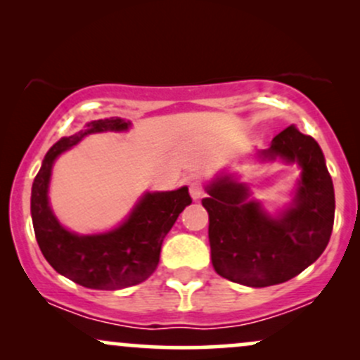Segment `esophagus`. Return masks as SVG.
<instances>
[{"instance_id":"34e87169","label":"esophagus","mask_w":360,"mask_h":360,"mask_svg":"<svg viewBox=\"0 0 360 360\" xmlns=\"http://www.w3.org/2000/svg\"><path fill=\"white\" fill-rule=\"evenodd\" d=\"M189 194H191V198L194 201L201 200V198H203V194H205L203 186L198 183V181H191V183H189Z\"/></svg>"}]
</instances>
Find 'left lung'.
I'll return each instance as SVG.
<instances>
[{
	"label": "left lung",
	"mask_w": 360,
	"mask_h": 360,
	"mask_svg": "<svg viewBox=\"0 0 360 360\" xmlns=\"http://www.w3.org/2000/svg\"><path fill=\"white\" fill-rule=\"evenodd\" d=\"M257 159L300 166L298 188L286 208L271 214L233 174L206 184L208 198L201 201L210 217L214 271L249 288L286 283L311 266L328 245L335 217L332 177L315 139L291 125Z\"/></svg>",
	"instance_id": "1"
}]
</instances>
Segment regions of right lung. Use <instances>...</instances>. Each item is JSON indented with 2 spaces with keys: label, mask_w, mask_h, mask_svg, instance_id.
Wrapping results in <instances>:
<instances>
[{
  "label": "right lung",
  "mask_w": 360,
  "mask_h": 360,
  "mask_svg": "<svg viewBox=\"0 0 360 360\" xmlns=\"http://www.w3.org/2000/svg\"><path fill=\"white\" fill-rule=\"evenodd\" d=\"M130 125L123 118L94 120L86 123L84 130L62 137L45 154L32 184V221L44 257L59 274L89 289H122L143 283L157 269L164 237L179 213L191 205L188 188L183 186L176 191L146 193L125 220L108 232L79 235L60 225L49 203L57 157L86 135L125 131Z\"/></svg>",
  "instance_id": "obj_1"
}]
</instances>
